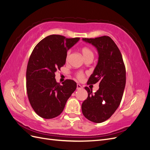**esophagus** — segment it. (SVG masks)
<instances>
[{
    "label": "esophagus",
    "mask_w": 150,
    "mask_h": 150,
    "mask_svg": "<svg viewBox=\"0 0 150 150\" xmlns=\"http://www.w3.org/2000/svg\"><path fill=\"white\" fill-rule=\"evenodd\" d=\"M83 89V86L80 85L79 84H77V89L79 90V89Z\"/></svg>",
    "instance_id": "34e87169"
}]
</instances>
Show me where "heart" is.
<instances>
[{
    "label": "heart",
    "mask_w": 150,
    "mask_h": 150,
    "mask_svg": "<svg viewBox=\"0 0 150 150\" xmlns=\"http://www.w3.org/2000/svg\"><path fill=\"white\" fill-rule=\"evenodd\" d=\"M81 52H82L83 56H84V58L86 57L87 56H93V53L91 50L89 48H88L87 47H83L82 49H81ZM69 54H70V52L69 51L67 54V56H66L67 59H68V57H69ZM76 77L79 80H81L83 78L84 74L82 73V72H79V73L77 74Z\"/></svg>",
    "instance_id": "obj_1"
}]
</instances>
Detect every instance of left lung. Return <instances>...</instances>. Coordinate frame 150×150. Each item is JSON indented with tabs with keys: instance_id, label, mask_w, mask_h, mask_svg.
Wrapping results in <instances>:
<instances>
[{
	"instance_id": "obj_1",
	"label": "left lung",
	"mask_w": 150,
	"mask_h": 150,
	"mask_svg": "<svg viewBox=\"0 0 150 150\" xmlns=\"http://www.w3.org/2000/svg\"><path fill=\"white\" fill-rule=\"evenodd\" d=\"M97 49L98 62L89 84L99 82V88L94 94L85 87L88 96L82 104L83 115L89 121L100 123L112 115L120 106L126 84V69L120 49L109 36L83 38Z\"/></svg>"
}]
</instances>
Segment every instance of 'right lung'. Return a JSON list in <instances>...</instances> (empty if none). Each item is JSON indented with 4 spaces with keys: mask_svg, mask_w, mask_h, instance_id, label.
Masks as SVG:
<instances>
[{
    "mask_svg": "<svg viewBox=\"0 0 150 150\" xmlns=\"http://www.w3.org/2000/svg\"><path fill=\"white\" fill-rule=\"evenodd\" d=\"M80 38L61 35L47 36L31 53L26 71L27 93L32 108L39 116L52 119L62 112L76 83L66 79L56 82L55 72L66 64L67 52Z\"/></svg>",
    "mask_w": 150,
    "mask_h": 150,
    "instance_id": "1",
    "label": "right lung"
}]
</instances>
